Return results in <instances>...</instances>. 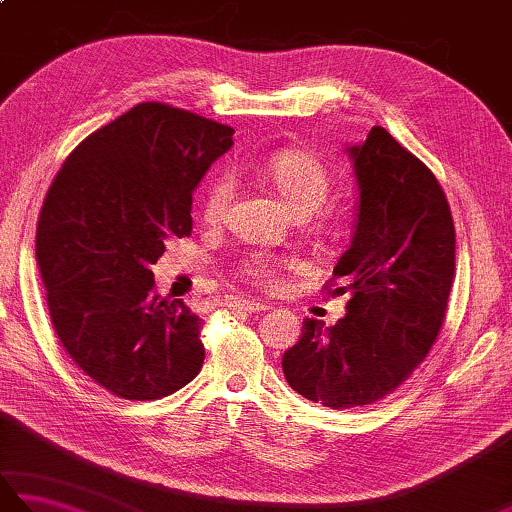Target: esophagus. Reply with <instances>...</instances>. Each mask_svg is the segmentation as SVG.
<instances>
[{"label":"esophagus","instance_id":"obj_1","mask_svg":"<svg viewBox=\"0 0 512 512\" xmlns=\"http://www.w3.org/2000/svg\"><path fill=\"white\" fill-rule=\"evenodd\" d=\"M226 306L235 310V312H262V310H270V306H266V303H259V301H253V299H244V297H233L226 301Z\"/></svg>","mask_w":512,"mask_h":512}]
</instances>
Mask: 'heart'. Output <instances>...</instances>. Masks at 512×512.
I'll return each instance as SVG.
<instances>
[{
	"label": "heart",
	"mask_w": 512,
	"mask_h": 512,
	"mask_svg": "<svg viewBox=\"0 0 512 512\" xmlns=\"http://www.w3.org/2000/svg\"><path fill=\"white\" fill-rule=\"evenodd\" d=\"M262 178L273 187L279 198L297 217H308L325 204L332 193V176L328 167L308 151L281 149L270 156L262 167ZM233 198V180L226 173L206 182L200 198V215L204 222L217 224L224 220ZM290 266L284 259L270 255H250L237 264L235 275L259 288H275L281 268Z\"/></svg>",
	"instance_id": "b5f03b06"
}]
</instances>
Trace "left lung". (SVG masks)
I'll return each instance as SVG.
<instances>
[{
	"label": "left lung",
	"mask_w": 512,
	"mask_h": 512,
	"mask_svg": "<svg viewBox=\"0 0 512 512\" xmlns=\"http://www.w3.org/2000/svg\"><path fill=\"white\" fill-rule=\"evenodd\" d=\"M350 156L358 222L323 286L330 297L350 292L347 314L330 328L303 321L281 361L297 394L330 409L374 405L416 372L438 339L455 279L453 215L433 171L380 125Z\"/></svg>",
	"instance_id": "obj_1"
}]
</instances>
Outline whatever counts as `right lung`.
<instances>
[{"instance_id": "right-lung-1", "label": "right lung", "mask_w": 512, "mask_h": 512, "mask_svg": "<svg viewBox=\"0 0 512 512\" xmlns=\"http://www.w3.org/2000/svg\"><path fill=\"white\" fill-rule=\"evenodd\" d=\"M235 129L167 103H138L65 158L37 222V264L52 328L110 394L158 400L204 363L202 319L156 295L173 237H189L191 193Z\"/></svg>"}]
</instances>
